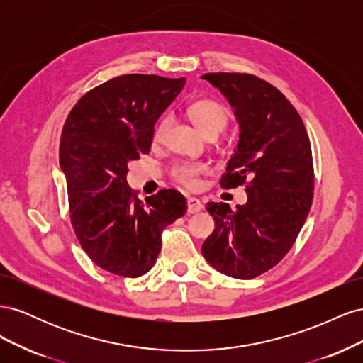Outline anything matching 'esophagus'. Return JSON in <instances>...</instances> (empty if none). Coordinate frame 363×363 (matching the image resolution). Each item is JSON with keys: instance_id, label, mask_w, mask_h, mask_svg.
<instances>
[{"instance_id": "1", "label": "esophagus", "mask_w": 363, "mask_h": 363, "mask_svg": "<svg viewBox=\"0 0 363 363\" xmlns=\"http://www.w3.org/2000/svg\"><path fill=\"white\" fill-rule=\"evenodd\" d=\"M203 211V203L195 199V196H189L188 199V212L189 213H199Z\"/></svg>"}]
</instances>
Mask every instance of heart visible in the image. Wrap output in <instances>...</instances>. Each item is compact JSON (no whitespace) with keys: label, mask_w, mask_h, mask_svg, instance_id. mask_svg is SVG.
Here are the masks:
<instances>
[{"label":"heart","mask_w":363,"mask_h":363,"mask_svg":"<svg viewBox=\"0 0 363 363\" xmlns=\"http://www.w3.org/2000/svg\"><path fill=\"white\" fill-rule=\"evenodd\" d=\"M188 113H189L191 119L194 121V124L199 127L207 138L213 136V135L218 136L225 128V125L228 123L227 111L221 104L213 101V100L194 101L188 108ZM169 123H171L169 116L160 118V121L155 128V140L156 142L162 140L164 138V135H167ZM204 172H206V167L204 164H199V163H183L172 169L174 179L189 189H195L196 186H199L200 175H203Z\"/></svg>","instance_id":"b5f03b06"}]
</instances>
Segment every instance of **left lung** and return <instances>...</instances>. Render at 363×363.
Wrapping results in <instances>:
<instances>
[{"instance_id":"obj_1","label":"left lung","mask_w":363,"mask_h":363,"mask_svg":"<svg viewBox=\"0 0 363 363\" xmlns=\"http://www.w3.org/2000/svg\"><path fill=\"white\" fill-rule=\"evenodd\" d=\"M233 107L239 142L221 179L245 184L248 200L232 211L208 203L215 230L201 247L211 265L235 279H255L292 248L313 199L311 140L303 119L279 89L251 74H204Z\"/></svg>"}]
</instances>
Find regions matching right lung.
I'll list each match as a JSON object with an SVG mask.
<instances>
[{"instance_id": "obj_1", "label": "right lung", "mask_w": 363, "mask_h": 363, "mask_svg": "<svg viewBox=\"0 0 363 363\" xmlns=\"http://www.w3.org/2000/svg\"><path fill=\"white\" fill-rule=\"evenodd\" d=\"M186 79L119 75L84 94L62 130L71 224L91 260L121 277L156 263L163 228L186 213L184 196L162 189L140 201L127 183L128 162L150 152L155 125Z\"/></svg>"}]
</instances>
